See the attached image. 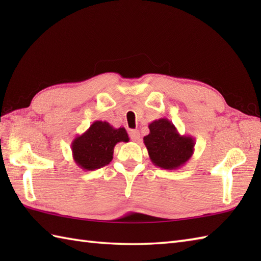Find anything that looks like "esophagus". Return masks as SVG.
<instances>
[{"instance_id":"obj_1","label":"esophagus","mask_w":261,"mask_h":261,"mask_svg":"<svg viewBox=\"0 0 261 261\" xmlns=\"http://www.w3.org/2000/svg\"><path fill=\"white\" fill-rule=\"evenodd\" d=\"M130 138L134 141H138L140 139V132L138 130H130Z\"/></svg>"}]
</instances>
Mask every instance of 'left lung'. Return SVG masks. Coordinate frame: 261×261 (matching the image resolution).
<instances>
[{
  "label": "left lung",
  "mask_w": 261,
  "mask_h": 261,
  "mask_svg": "<svg viewBox=\"0 0 261 261\" xmlns=\"http://www.w3.org/2000/svg\"><path fill=\"white\" fill-rule=\"evenodd\" d=\"M149 135L143 137L149 158L157 167L176 170L182 167L194 153L195 140L191 136L179 135L173 122L160 118L149 124Z\"/></svg>",
  "instance_id": "obj_1"
}]
</instances>
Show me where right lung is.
<instances>
[{
	"label": "right lung",
	"instance_id": "1",
	"mask_svg": "<svg viewBox=\"0 0 261 261\" xmlns=\"http://www.w3.org/2000/svg\"><path fill=\"white\" fill-rule=\"evenodd\" d=\"M127 141L129 136L124 127L115 129L107 121H95L71 142V153L80 168L95 170L112 162L116 143Z\"/></svg>",
	"mask_w": 261,
	"mask_h": 261
}]
</instances>
